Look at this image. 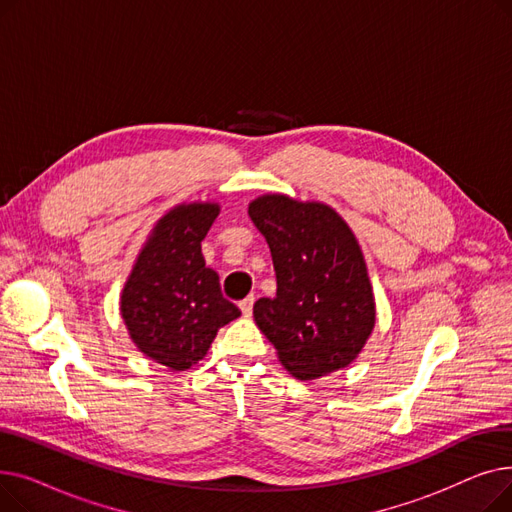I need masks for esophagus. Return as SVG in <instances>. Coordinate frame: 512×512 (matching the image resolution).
<instances>
[{
    "mask_svg": "<svg viewBox=\"0 0 512 512\" xmlns=\"http://www.w3.org/2000/svg\"><path fill=\"white\" fill-rule=\"evenodd\" d=\"M253 303H255V297H253V294H251V297H247L245 301H240V303H238V307H240L242 315L249 317V315L253 313Z\"/></svg>",
    "mask_w": 512,
    "mask_h": 512,
    "instance_id": "esophagus-1",
    "label": "esophagus"
}]
</instances>
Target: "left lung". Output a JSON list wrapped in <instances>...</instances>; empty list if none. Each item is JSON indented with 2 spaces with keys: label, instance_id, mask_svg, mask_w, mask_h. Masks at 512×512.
<instances>
[{
  "label": "left lung",
  "instance_id": "1",
  "mask_svg": "<svg viewBox=\"0 0 512 512\" xmlns=\"http://www.w3.org/2000/svg\"><path fill=\"white\" fill-rule=\"evenodd\" d=\"M249 215L272 251L278 292L253 315L282 365L315 380L351 363L375 324V303L359 242L321 203L265 195Z\"/></svg>",
  "mask_w": 512,
  "mask_h": 512
}]
</instances>
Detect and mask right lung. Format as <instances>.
<instances>
[{"label":"right lung","instance_id":"add662e5","mask_svg":"<svg viewBox=\"0 0 512 512\" xmlns=\"http://www.w3.org/2000/svg\"><path fill=\"white\" fill-rule=\"evenodd\" d=\"M218 213L213 203H191L164 215L122 290L130 338L141 353L174 371L203 359L218 330L240 315L201 253Z\"/></svg>","mask_w":512,"mask_h":512}]
</instances>
